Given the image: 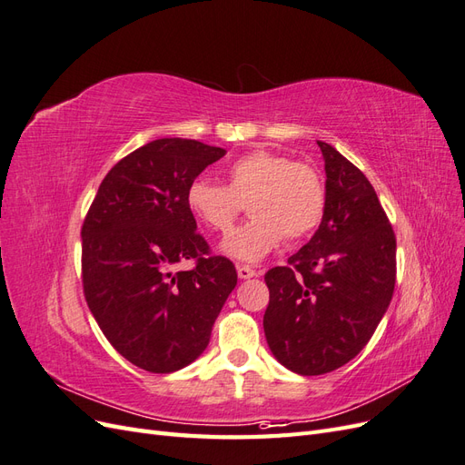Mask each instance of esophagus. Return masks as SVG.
Here are the masks:
<instances>
[{"label": "esophagus", "instance_id": "esophagus-1", "mask_svg": "<svg viewBox=\"0 0 465 465\" xmlns=\"http://www.w3.org/2000/svg\"><path fill=\"white\" fill-rule=\"evenodd\" d=\"M236 273H238V277H241V279H250V277H256L258 275L256 270H252V267H248V265H238L236 267Z\"/></svg>", "mask_w": 465, "mask_h": 465}]
</instances>
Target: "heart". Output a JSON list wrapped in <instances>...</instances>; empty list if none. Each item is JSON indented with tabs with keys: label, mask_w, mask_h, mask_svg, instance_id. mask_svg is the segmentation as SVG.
I'll return each mask as SVG.
<instances>
[{
	"label": "heart",
	"mask_w": 465,
	"mask_h": 465,
	"mask_svg": "<svg viewBox=\"0 0 465 465\" xmlns=\"http://www.w3.org/2000/svg\"><path fill=\"white\" fill-rule=\"evenodd\" d=\"M326 193L312 166L272 151H252L227 168V186L195 178L186 207L209 231L227 232L246 205L252 219L234 229L221 252L238 262H260L287 238L311 232L322 219Z\"/></svg>",
	"instance_id": "b5f03b06"
}]
</instances>
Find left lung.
<instances>
[{"label": "left lung", "instance_id": "8db88e82", "mask_svg": "<svg viewBox=\"0 0 465 465\" xmlns=\"http://www.w3.org/2000/svg\"><path fill=\"white\" fill-rule=\"evenodd\" d=\"M326 203L318 231L265 273L263 331L273 357L301 376L343 367L369 343L396 285V236L359 168L318 142Z\"/></svg>", "mask_w": 465, "mask_h": 465}]
</instances>
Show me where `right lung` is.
Segmentation results:
<instances>
[{"label":"right lung","mask_w":465,"mask_h":465,"mask_svg":"<svg viewBox=\"0 0 465 465\" xmlns=\"http://www.w3.org/2000/svg\"><path fill=\"white\" fill-rule=\"evenodd\" d=\"M224 154L195 139H154L114 164L83 223L87 304L112 347L147 372L198 359L236 287L232 262L205 256L186 207L188 186ZM184 259L194 270L173 274Z\"/></svg>","instance_id":"1"}]
</instances>
